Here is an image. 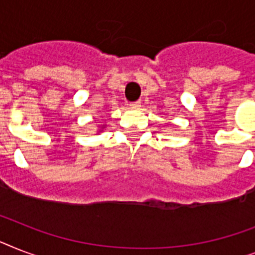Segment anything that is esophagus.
Here are the masks:
<instances>
[{"label": "esophagus", "mask_w": 255, "mask_h": 255, "mask_svg": "<svg viewBox=\"0 0 255 255\" xmlns=\"http://www.w3.org/2000/svg\"><path fill=\"white\" fill-rule=\"evenodd\" d=\"M129 107H131L132 110H139V108L141 107V102H140V100H137V102H132V103H129Z\"/></svg>", "instance_id": "esophagus-1"}]
</instances>
